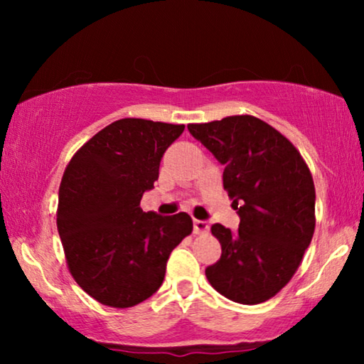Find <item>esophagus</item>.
Wrapping results in <instances>:
<instances>
[{
    "label": "esophagus",
    "mask_w": 364,
    "mask_h": 364,
    "mask_svg": "<svg viewBox=\"0 0 364 364\" xmlns=\"http://www.w3.org/2000/svg\"><path fill=\"white\" fill-rule=\"evenodd\" d=\"M193 232L196 233H207L208 222L207 220H193Z\"/></svg>",
    "instance_id": "34e87169"
}]
</instances>
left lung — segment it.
Listing matches in <instances>:
<instances>
[{
    "mask_svg": "<svg viewBox=\"0 0 364 364\" xmlns=\"http://www.w3.org/2000/svg\"><path fill=\"white\" fill-rule=\"evenodd\" d=\"M223 167L238 230L213 223L220 260L207 280L228 300L257 305L275 296L300 267L315 232V186L295 146L253 116L188 124Z\"/></svg>",
    "mask_w": 364,
    "mask_h": 364,
    "instance_id": "obj_1",
    "label": "left lung"
}]
</instances>
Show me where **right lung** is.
<instances>
[{"label":"right lung","mask_w":364,"mask_h":364,"mask_svg":"<svg viewBox=\"0 0 364 364\" xmlns=\"http://www.w3.org/2000/svg\"><path fill=\"white\" fill-rule=\"evenodd\" d=\"M186 126L119 119L84 144L59 187L58 232L69 272L94 300L129 308L161 288L171 252L192 232L186 212H144L164 152Z\"/></svg>","instance_id":"right-lung-1"}]
</instances>
